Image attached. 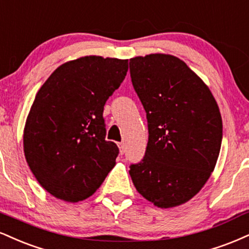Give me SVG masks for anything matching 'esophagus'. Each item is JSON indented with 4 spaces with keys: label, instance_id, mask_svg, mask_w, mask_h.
<instances>
[{
    "label": "esophagus",
    "instance_id": "34e87169",
    "mask_svg": "<svg viewBox=\"0 0 249 249\" xmlns=\"http://www.w3.org/2000/svg\"><path fill=\"white\" fill-rule=\"evenodd\" d=\"M118 147H119V152H121V154H123L125 152V145L124 142H119L118 143Z\"/></svg>",
    "mask_w": 249,
    "mask_h": 249
}]
</instances>
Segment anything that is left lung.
<instances>
[{
	"label": "left lung",
	"instance_id": "8db88e82",
	"mask_svg": "<svg viewBox=\"0 0 249 249\" xmlns=\"http://www.w3.org/2000/svg\"><path fill=\"white\" fill-rule=\"evenodd\" d=\"M131 79L147 115L148 142L130 167L143 198L161 209L190 200L213 172L223 139L217 102L204 81L178 56L130 59Z\"/></svg>",
	"mask_w": 249,
	"mask_h": 249
}]
</instances>
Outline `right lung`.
<instances>
[{"label":"right lung","mask_w":249,"mask_h":249,"mask_svg":"<svg viewBox=\"0 0 249 249\" xmlns=\"http://www.w3.org/2000/svg\"><path fill=\"white\" fill-rule=\"evenodd\" d=\"M127 61L100 55L71 60L36 95L24 126V155L55 198H88L115 167L118 147L106 140L103 109L126 76Z\"/></svg>","instance_id":"right-lung-1"}]
</instances>
